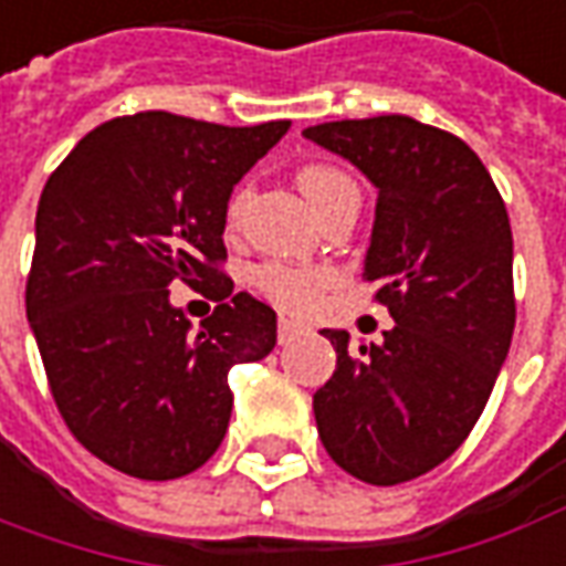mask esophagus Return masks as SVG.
I'll list each match as a JSON object with an SVG mask.
<instances>
[{"instance_id": "34e87169", "label": "esophagus", "mask_w": 566, "mask_h": 566, "mask_svg": "<svg viewBox=\"0 0 566 566\" xmlns=\"http://www.w3.org/2000/svg\"><path fill=\"white\" fill-rule=\"evenodd\" d=\"M302 333H305V326H302V323H295V321H286V317L280 321V329H276V335H280V345H290L292 338H295V335H302Z\"/></svg>"}]
</instances>
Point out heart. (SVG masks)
I'll return each instance as SVG.
<instances>
[{
	"label": "heart",
	"instance_id": "1",
	"mask_svg": "<svg viewBox=\"0 0 566 566\" xmlns=\"http://www.w3.org/2000/svg\"><path fill=\"white\" fill-rule=\"evenodd\" d=\"M295 181L302 187L307 202L326 212L329 206L342 200L345 193H357V187L348 175L326 163H311L295 171ZM252 200V187L243 185L233 190L231 202H228V228H240L243 224L245 209ZM333 271L329 268H317V264H292V261H268L255 271V290L268 295L274 305L292 314H307L311 307H317L323 292L333 286Z\"/></svg>",
	"mask_w": 566,
	"mask_h": 566
}]
</instances>
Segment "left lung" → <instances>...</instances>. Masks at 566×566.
Masks as SVG:
<instances>
[{
	"label": "left lung",
	"mask_w": 566,
	"mask_h": 566,
	"mask_svg": "<svg viewBox=\"0 0 566 566\" xmlns=\"http://www.w3.org/2000/svg\"><path fill=\"white\" fill-rule=\"evenodd\" d=\"M379 187L364 280L395 329L335 348L314 395L326 453L357 481L395 486L438 469L481 419L514 333L512 224L486 166L462 138L412 116L305 128Z\"/></svg>",
	"instance_id": "obj_1"
}]
</instances>
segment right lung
Here are the masks:
<instances>
[{
	"label": "right lung",
	"mask_w": 566,
	"mask_h": 566,
	"mask_svg": "<svg viewBox=\"0 0 566 566\" xmlns=\"http://www.w3.org/2000/svg\"><path fill=\"white\" fill-rule=\"evenodd\" d=\"M286 132L116 116L42 187L27 321L64 422L111 469L171 481L206 465L231 422L228 373L274 350L276 314L231 295L221 233L233 185ZM175 279L219 302L200 331L168 302Z\"/></svg>",
	"instance_id": "obj_1"
}]
</instances>
